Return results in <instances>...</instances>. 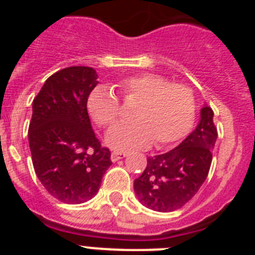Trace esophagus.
<instances>
[{
  "mask_svg": "<svg viewBox=\"0 0 255 255\" xmlns=\"http://www.w3.org/2000/svg\"><path fill=\"white\" fill-rule=\"evenodd\" d=\"M126 154H128V153H125V152H112V154H111L112 162H116V161H119V159L124 158V157H126Z\"/></svg>",
  "mask_w": 255,
  "mask_h": 255,
  "instance_id": "esophagus-1",
  "label": "esophagus"
}]
</instances>
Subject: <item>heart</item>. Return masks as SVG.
<instances>
[{
  "label": "heart",
  "mask_w": 255,
  "mask_h": 255,
  "mask_svg": "<svg viewBox=\"0 0 255 255\" xmlns=\"http://www.w3.org/2000/svg\"><path fill=\"white\" fill-rule=\"evenodd\" d=\"M125 102L139 101L132 123L119 124L106 135L115 150L128 152L148 147L164 148L185 138L197 115L194 92L185 84H175L159 74L141 73L117 83ZM88 112L97 125L110 128L121 114V103L107 88H98L88 98Z\"/></svg>",
  "instance_id": "b5f03b06"
}]
</instances>
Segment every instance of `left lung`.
<instances>
[{
	"label": "left lung",
	"instance_id": "obj_1",
	"mask_svg": "<svg viewBox=\"0 0 255 255\" xmlns=\"http://www.w3.org/2000/svg\"><path fill=\"white\" fill-rule=\"evenodd\" d=\"M216 139L213 111L204 106L199 125L179 147L148 157L147 167L134 181L139 202L158 212H172L185 206L208 176Z\"/></svg>",
	"mask_w": 255,
	"mask_h": 255
}]
</instances>
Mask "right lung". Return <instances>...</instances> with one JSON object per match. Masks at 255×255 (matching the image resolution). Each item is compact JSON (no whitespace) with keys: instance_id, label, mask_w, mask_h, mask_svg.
I'll return each mask as SVG.
<instances>
[{"instance_id":"1","label":"right lung","mask_w":255,"mask_h":255,"mask_svg":"<svg viewBox=\"0 0 255 255\" xmlns=\"http://www.w3.org/2000/svg\"><path fill=\"white\" fill-rule=\"evenodd\" d=\"M97 78L93 67H66L49 76L33 101L28 136L35 175L52 197L67 204L92 199L112 164L87 110Z\"/></svg>"}]
</instances>
